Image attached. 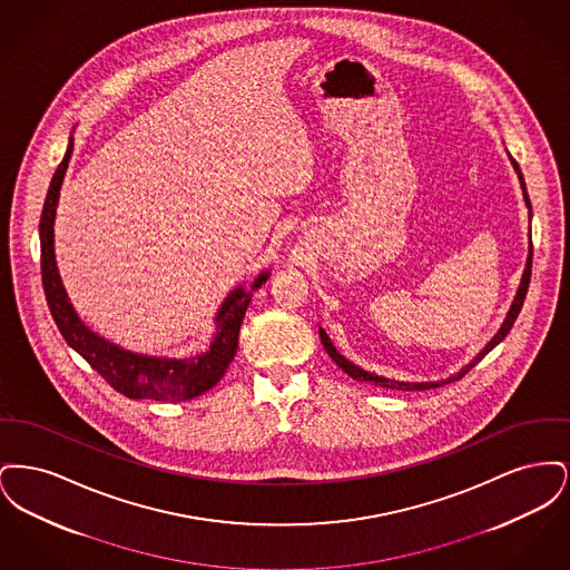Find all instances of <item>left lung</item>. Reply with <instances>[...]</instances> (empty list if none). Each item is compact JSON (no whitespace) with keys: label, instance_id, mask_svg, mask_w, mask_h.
<instances>
[{"label":"left lung","instance_id":"left-lung-1","mask_svg":"<svg viewBox=\"0 0 570 570\" xmlns=\"http://www.w3.org/2000/svg\"><path fill=\"white\" fill-rule=\"evenodd\" d=\"M511 163L515 166L517 175H519V181H521V188H523V198H525V203H528V207H530V198H528V191H525V181H523V175H521V170H519V164L511 158ZM530 275H532V244H530V256H528V263H525V272H523V277H521V284H519V291H517L515 301H513V305H511V309H509V316H507V321H504V325L500 326V331L493 335V340L489 342L488 346L481 351V353L474 356V361L470 363V365H465L463 370H461L458 376H451V379L444 380V382H400V380H389L382 379V376H374V374H370V372H365V370H361V367H356L354 363H351L348 358H344L342 354L335 351V346L331 344V340H328V335L325 333V328H321V340H323V346H325L326 353L328 356L351 376V379L358 380V382H374V384H380V386H384V389H391V391H428V389H435V386H440V384H446V382H455V380H461L485 354L491 353L507 335H509V331H511V326L515 325L517 316H519V312H521V305H523V298L528 295V286H530Z\"/></svg>","mask_w":570,"mask_h":570}]
</instances>
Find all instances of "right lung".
Segmentation results:
<instances>
[{"instance_id": "1", "label": "right lung", "mask_w": 570, "mask_h": 570, "mask_svg": "<svg viewBox=\"0 0 570 570\" xmlns=\"http://www.w3.org/2000/svg\"><path fill=\"white\" fill-rule=\"evenodd\" d=\"M70 154H72V142L68 145L63 160L55 170L51 186L47 191V200L42 207V216H40L42 286H45V295H47L55 325L61 331L63 340L121 395L130 400H156V402H181V400L198 397L200 393L209 391L230 365L239 346V328L244 323L249 297L267 282L269 273H261L249 291L237 288L222 303V309L217 312L216 318V340L212 348L200 356L186 358V361L142 356V354L121 351L119 346L98 337L94 331L82 325L81 318L72 309L55 267V207H57V196L63 181V173L68 168Z\"/></svg>"}]
</instances>
